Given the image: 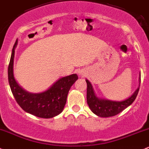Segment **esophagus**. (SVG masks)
I'll list each match as a JSON object with an SVG mask.
<instances>
[{
	"label": "esophagus",
	"mask_w": 149,
	"mask_h": 149,
	"mask_svg": "<svg viewBox=\"0 0 149 149\" xmlns=\"http://www.w3.org/2000/svg\"><path fill=\"white\" fill-rule=\"evenodd\" d=\"M78 74L81 75V76H85V72L83 71H81L78 72Z\"/></svg>",
	"instance_id": "34e87169"
}]
</instances>
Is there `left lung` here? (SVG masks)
<instances>
[{
	"instance_id": "8db88e82",
	"label": "left lung",
	"mask_w": 149,
	"mask_h": 149,
	"mask_svg": "<svg viewBox=\"0 0 149 149\" xmlns=\"http://www.w3.org/2000/svg\"><path fill=\"white\" fill-rule=\"evenodd\" d=\"M86 83H87V102L88 106L93 113L102 117H112L120 113L134 101L139 91V88L128 99L121 102H115V101L97 98L95 95L91 83L88 80H86Z\"/></svg>"
}]
</instances>
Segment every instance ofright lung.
I'll return each mask as SVG.
<instances>
[{
    "instance_id": "obj_1",
    "label": "right lung",
    "mask_w": 149,
    "mask_h": 149,
    "mask_svg": "<svg viewBox=\"0 0 149 149\" xmlns=\"http://www.w3.org/2000/svg\"><path fill=\"white\" fill-rule=\"evenodd\" d=\"M15 43L8 65V81L15 99L25 112L41 118H52L59 114L66 102L67 95L72 85L78 79L77 74L60 78L47 91L43 93H29L22 89L14 78L13 59Z\"/></svg>"
}]
</instances>
